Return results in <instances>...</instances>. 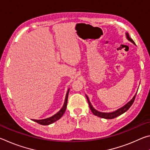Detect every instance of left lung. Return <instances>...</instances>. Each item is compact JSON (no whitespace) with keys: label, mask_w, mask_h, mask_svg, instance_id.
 I'll return each mask as SVG.
<instances>
[{"label":"left lung","mask_w":150,"mask_h":150,"mask_svg":"<svg viewBox=\"0 0 150 150\" xmlns=\"http://www.w3.org/2000/svg\"><path fill=\"white\" fill-rule=\"evenodd\" d=\"M126 38L127 39H128L129 41H130L133 43V44H135L134 43V42L133 41V40L130 37V35H129L128 33H126ZM136 95H134V97L132 98V99L130 102H128V103L126 104V105H124L123 107H122L118 109L117 110H116L115 112H110V113H105V112H98L96 110H95V108H94L93 107V106L91 105V104L90 103L89 101V99H88V96H87V101L88 103V105H89V107H90V109L91 110V111H92V112L93 113V115H95L96 116H98V117H100V118H106V119H112V118H115L116 117H117V116H120L121 115H122L123 113L125 112H126L127 110H128L129 108H130V106L132 105V104L134 103V100H135V98H136Z\"/></svg>","instance_id":"left-lung-1"}]
</instances>
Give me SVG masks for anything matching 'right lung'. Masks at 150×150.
<instances>
[{"instance_id": "right-lung-1", "label": "right lung", "mask_w": 150, "mask_h": 150, "mask_svg": "<svg viewBox=\"0 0 150 150\" xmlns=\"http://www.w3.org/2000/svg\"><path fill=\"white\" fill-rule=\"evenodd\" d=\"M69 89H68L67 92V95H66V96H65L64 105H63L62 108L61 109V110L58 112L57 113H56L55 115L52 116V117L45 118V119H44V120H34V122H35L41 124V125H49V124L54 123V122L57 121V120H59V119L63 115V114H64L65 112L66 107H67L68 94H69Z\"/></svg>"}]
</instances>
